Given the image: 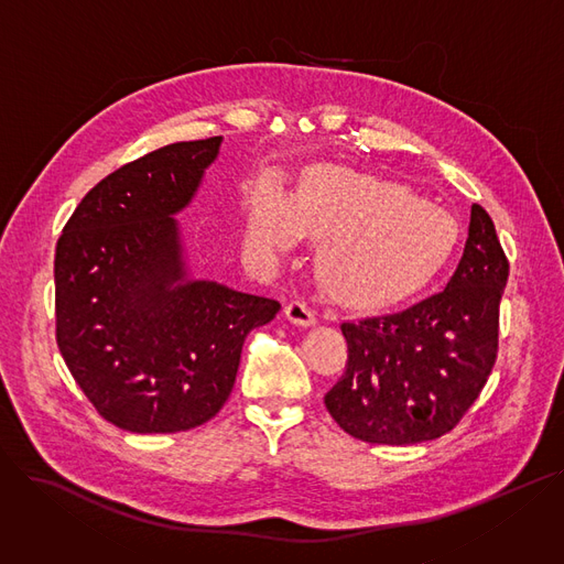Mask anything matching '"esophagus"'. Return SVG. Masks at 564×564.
Masks as SVG:
<instances>
[{
    "instance_id": "obj_1",
    "label": "esophagus",
    "mask_w": 564,
    "mask_h": 564,
    "mask_svg": "<svg viewBox=\"0 0 564 564\" xmlns=\"http://www.w3.org/2000/svg\"><path fill=\"white\" fill-rule=\"evenodd\" d=\"M284 316H286L289 323L300 325V327H308V325L318 323V314L304 300H291L284 306Z\"/></svg>"
}]
</instances>
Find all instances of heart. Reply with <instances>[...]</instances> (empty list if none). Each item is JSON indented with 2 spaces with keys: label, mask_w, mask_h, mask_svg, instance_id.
<instances>
[{
  "label": "heart",
  "mask_w": 564,
  "mask_h": 564,
  "mask_svg": "<svg viewBox=\"0 0 564 564\" xmlns=\"http://www.w3.org/2000/svg\"><path fill=\"white\" fill-rule=\"evenodd\" d=\"M302 230L321 239L316 264L325 286L354 304L388 302L427 282L459 237L446 210L394 183L318 172L293 202L264 181L248 202L250 246L289 248Z\"/></svg>",
  "instance_id": "heart-1"
}]
</instances>
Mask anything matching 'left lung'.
<instances>
[{
    "label": "left lung",
    "mask_w": 564,
    "mask_h": 564,
    "mask_svg": "<svg viewBox=\"0 0 564 564\" xmlns=\"http://www.w3.org/2000/svg\"><path fill=\"white\" fill-rule=\"evenodd\" d=\"M509 260L492 219L473 206L464 256L442 293L347 321V365L325 394L334 421L367 444L410 446L451 432L484 390Z\"/></svg>",
    "instance_id": "left-lung-1"
}]
</instances>
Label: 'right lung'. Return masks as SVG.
Masks as SVG:
<instances>
[{
  "label": "right lung",
  "instance_id": "right-lung-1",
  "mask_svg": "<svg viewBox=\"0 0 564 564\" xmlns=\"http://www.w3.org/2000/svg\"><path fill=\"white\" fill-rule=\"evenodd\" d=\"M221 137L159 148L96 183L55 248V340L120 430L181 432L228 401L241 345L280 302L187 278L178 224Z\"/></svg>",
  "mask_w": 564,
  "mask_h": 564
}]
</instances>
